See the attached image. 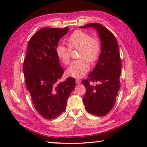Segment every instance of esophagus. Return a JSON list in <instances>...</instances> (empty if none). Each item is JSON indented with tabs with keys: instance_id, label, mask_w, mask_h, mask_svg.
Wrapping results in <instances>:
<instances>
[{
	"instance_id": "esophagus-1",
	"label": "esophagus",
	"mask_w": 147,
	"mask_h": 147,
	"mask_svg": "<svg viewBox=\"0 0 147 147\" xmlns=\"http://www.w3.org/2000/svg\"><path fill=\"white\" fill-rule=\"evenodd\" d=\"M76 84H80L81 80H79V79H76Z\"/></svg>"
}]
</instances>
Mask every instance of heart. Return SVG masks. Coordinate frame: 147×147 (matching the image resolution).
<instances>
[{
    "instance_id": "heart-1",
    "label": "heart",
    "mask_w": 147,
    "mask_h": 147,
    "mask_svg": "<svg viewBox=\"0 0 147 147\" xmlns=\"http://www.w3.org/2000/svg\"><path fill=\"white\" fill-rule=\"evenodd\" d=\"M68 47L59 44L56 47V54L60 61L67 65L71 61V50L79 49L78 60L73 62L67 68L68 76L80 78L86 74L90 69V62L97 60L101 51V43L97 37L92 36L90 34L83 30L74 32L67 40Z\"/></svg>"
}]
</instances>
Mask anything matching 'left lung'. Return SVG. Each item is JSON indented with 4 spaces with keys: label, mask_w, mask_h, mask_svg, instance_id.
Masks as SVG:
<instances>
[{
    "label": "left lung",
    "mask_w": 147,
    "mask_h": 147,
    "mask_svg": "<svg viewBox=\"0 0 147 147\" xmlns=\"http://www.w3.org/2000/svg\"><path fill=\"white\" fill-rule=\"evenodd\" d=\"M93 27L97 30L102 42V52L95 67L82 83L86 88L83 102L86 111L102 116L113 108L120 89L121 59L117 42L110 31L99 23H89L82 28ZM91 82H97L93 86Z\"/></svg>",
    "instance_id": "8db88e82"
}]
</instances>
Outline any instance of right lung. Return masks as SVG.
<instances>
[{
    "instance_id": "right-lung-1",
    "label": "right lung",
    "mask_w": 147,
    "mask_h": 147,
    "mask_svg": "<svg viewBox=\"0 0 147 147\" xmlns=\"http://www.w3.org/2000/svg\"><path fill=\"white\" fill-rule=\"evenodd\" d=\"M69 30L43 28L31 37L23 62L25 83L36 111L47 119L57 117L66 108L76 86L73 78L59 82L64 71L56 54L59 40Z\"/></svg>"
}]
</instances>
